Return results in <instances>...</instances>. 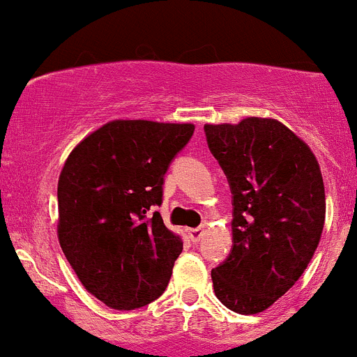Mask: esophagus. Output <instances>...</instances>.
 I'll return each instance as SVG.
<instances>
[{"label": "esophagus", "instance_id": "obj_1", "mask_svg": "<svg viewBox=\"0 0 357 357\" xmlns=\"http://www.w3.org/2000/svg\"><path fill=\"white\" fill-rule=\"evenodd\" d=\"M204 234V229L203 227H196V229H189V238L192 243H199L201 238Z\"/></svg>", "mask_w": 357, "mask_h": 357}]
</instances>
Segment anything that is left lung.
Segmentation results:
<instances>
[{"instance_id":"1","label":"left lung","mask_w":357,"mask_h":357,"mask_svg":"<svg viewBox=\"0 0 357 357\" xmlns=\"http://www.w3.org/2000/svg\"><path fill=\"white\" fill-rule=\"evenodd\" d=\"M204 135L232 194V248L211 269L215 295L234 312H262L298 281L319 245V165L276 119L204 125Z\"/></svg>"}]
</instances>
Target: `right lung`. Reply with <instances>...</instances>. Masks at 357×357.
Instances as JSON below:
<instances>
[{"instance_id": "1", "label": "right lung", "mask_w": 357, "mask_h": 357, "mask_svg": "<svg viewBox=\"0 0 357 357\" xmlns=\"http://www.w3.org/2000/svg\"><path fill=\"white\" fill-rule=\"evenodd\" d=\"M194 125L116 119L69 154L59 178V241L83 287L133 310L161 297L182 239L160 211L165 174Z\"/></svg>"}]
</instances>
